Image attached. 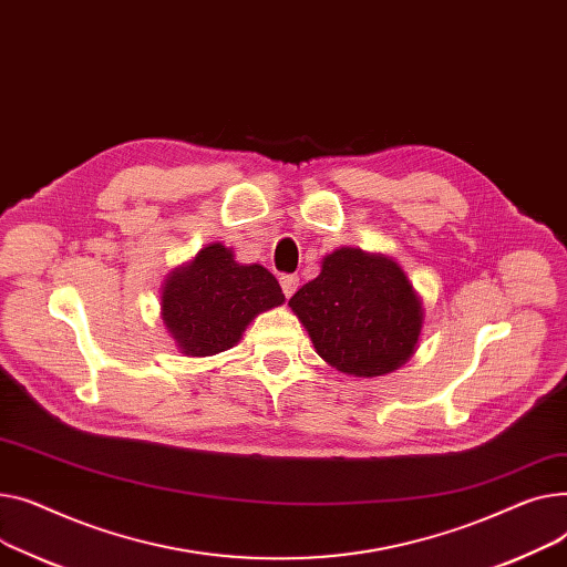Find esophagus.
I'll list each match as a JSON object with an SVG mask.
<instances>
[{"instance_id": "34e87169", "label": "esophagus", "mask_w": 567, "mask_h": 567, "mask_svg": "<svg viewBox=\"0 0 567 567\" xmlns=\"http://www.w3.org/2000/svg\"><path fill=\"white\" fill-rule=\"evenodd\" d=\"M299 286V277L297 275H281V288H284V295L290 297Z\"/></svg>"}]
</instances>
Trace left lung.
Instances as JSON below:
<instances>
[{
	"label": "left lung",
	"instance_id": "left-lung-1",
	"mask_svg": "<svg viewBox=\"0 0 567 567\" xmlns=\"http://www.w3.org/2000/svg\"><path fill=\"white\" fill-rule=\"evenodd\" d=\"M288 307L309 331L316 352L337 371L378 378L416 352L425 320L421 295L391 256L341 247Z\"/></svg>",
	"mask_w": 567,
	"mask_h": 567
}]
</instances>
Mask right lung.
I'll return each mask as SVG.
<instances>
[{
  "label": "right lung",
  "instance_id": "add662e5",
  "mask_svg": "<svg viewBox=\"0 0 567 567\" xmlns=\"http://www.w3.org/2000/svg\"><path fill=\"white\" fill-rule=\"evenodd\" d=\"M286 302L262 265H243L230 247L213 243L166 275L159 318L187 357H213L236 346L247 324Z\"/></svg>",
  "mask_w": 567,
  "mask_h": 567
}]
</instances>
